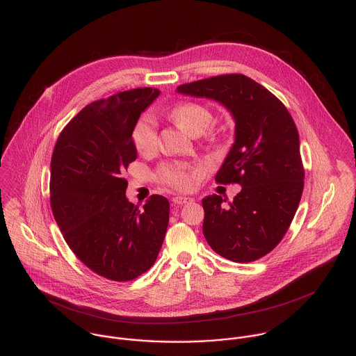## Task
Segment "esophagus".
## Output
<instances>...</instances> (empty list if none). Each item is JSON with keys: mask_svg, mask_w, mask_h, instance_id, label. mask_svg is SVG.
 I'll use <instances>...</instances> for the list:
<instances>
[{"mask_svg": "<svg viewBox=\"0 0 356 356\" xmlns=\"http://www.w3.org/2000/svg\"><path fill=\"white\" fill-rule=\"evenodd\" d=\"M172 202L175 204L182 205V204L192 203L193 199H192V197H188V196H175V197L172 199Z\"/></svg>", "mask_w": 356, "mask_h": 356, "instance_id": "esophagus-1", "label": "esophagus"}]
</instances>
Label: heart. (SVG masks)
<instances>
[{"label":"heart","instance_id":"obj_1","mask_svg":"<svg viewBox=\"0 0 356 356\" xmlns=\"http://www.w3.org/2000/svg\"><path fill=\"white\" fill-rule=\"evenodd\" d=\"M172 120L189 134H200L212 123V112L208 106L199 102L178 104L170 111ZM133 143L140 153L152 152L157 145L156 124L152 118H141L133 130ZM161 178L164 184L177 188L188 189L193 184V175L186 165L182 164H165L161 167Z\"/></svg>","mask_w":356,"mask_h":356}]
</instances>
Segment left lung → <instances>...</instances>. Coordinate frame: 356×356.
Wrapping results in <instances>:
<instances>
[{
    "label": "left lung",
    "instance_id": "8db88e82",
    "mask_svg": "<svg viewBox=\"0 0 356 356\" xmlns=\"http://www.w3.org/2000/svg\"><path fill=\"white\" fill-rule=\"evenodd\" d=\"M177 90L220 102L236 120L234 144L215 181L243 189L227 205L218 195L203 199V233L216 254L238 263L257 260L284 238L302 199L296 124L282 102L243 74L211 76Z\"/></svg>",
    "mask_w": 356,
    "mask_h": 356
}]
</instances>
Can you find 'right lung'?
<instances>
[{
    "mask_svg": "<svg viewBox=\"0 0 356 356\" xmlns=\"http://www.w3.org/2000/svg\"><path fill=\"white\" fill-rule=\"evenodd\" d=\"M159 95L138 88L86 105L63 129L51 154V207L58 229L76 257L111 281L148 271L168 226V200L152 195L140 209L127 200L123 177L137 159L134 126Z\"/></svg>",
    "mask_w": 356,
    "mask_h": 356,
    "instance_id": "right-lung-1",
    "label": "right lung"
}]
</instances>
